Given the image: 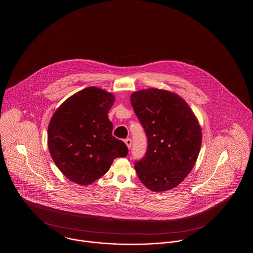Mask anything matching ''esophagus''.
I'll return each instance as SVG.
<instances>
[{"label":"esophagus","instance_id":"34e87169","mask_svg":"<svg viewBox=\"0 0 253 253\" xmlns=\"http://www.w3.org/2000/svg\"><path fill=\"white\" fill-rule=\"evenodd\" d=\"M124 142L126 143L127 147H128L129 149L131 148V146H132V139H131V138H126V139L124 140Z\"/></svg>","mask_w":253,"mask_h":253}]
</instances>
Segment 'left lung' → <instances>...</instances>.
<instances>
[{"label": "left lung", "mask_w": 253, "mask_h": 253, "mask_svg": "<svg viewBox=\"0 0 253 253\" xmlns=\"http://www.w3.org/2000/svg\"><path fill=\"white\" fill-rule=\"evenodd\" d=\"M131 103L148 142L144 157L134 162L137 176L151 191L170 190L196 162L202 142L198 121L183 98L165 90L134 92Z\"/></svg>", "instance_id": "obj_1"}]
</instances>
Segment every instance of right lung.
Here are the masks:
<instances>
[{
	"mask_svg": "<svg viewBox=\"0 0 253 253\" xmlns=\"http://www.w3.org/2000/svg\"><path fill=\"white\" fill-rule=\"evenodd\" d=\"M115 97L87 87L67 98L48 126V149L57 167L69 179L89 185L108 171L114 159L128 155L126 144L112 135L108 112Z\"/></svg>",
	"mask_w": 253,
	"mask_h": 253,
	"instance_id": "1",
	"label": "right lung"
}]
</instances>
